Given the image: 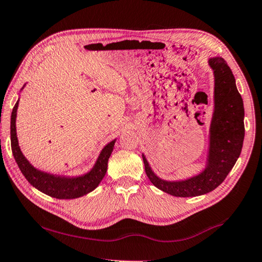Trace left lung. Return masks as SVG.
<instances>
[{"mask_svg": "<svg viewBox=\"0 0 262 262\" xmlns=\"http://www.w3.org/2000/svg\"><path fill=\"white\" fill-rule=\"evenodd\" d=\"M212 70L213 112L209 127V146L204 168L184 180L169 181L157 176L142 154L146 173L151 183L175 197H196L213 191L234 167L243 149L245 136L244 102L230 66L222 57L207 59Z\"/></svg>", "mask_w": 262, "mask_h": 262, "instance_id": "8db88e82", "label": "left lung"}]
</instances>
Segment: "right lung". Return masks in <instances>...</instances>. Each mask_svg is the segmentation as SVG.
<instances>
[{
	"label": "right lung",
	"instance_id": "add662e5",
	"mask_svg": "<svg viewBox=\"0 0 262 262\" xmlns=\"http://www.w3.org/2000/svg\"><path fill=\"white\" fill-rule=\"evenodd\" d=\"M24 86L20 89V91L24 89ZM18 102L19 98L17 102L15 103L10 119L11 150L20 172L27 178L29 183L37 190H39L40 192L58 199L79 198L90 193L95 188H98V185L100 184V182L107 172L108 159L114 149L116 139L112 140L111 142L107 143L101 149L93 167L87 172L82 173V175L66 176L43 171V170H39L34 167L27 157L23 155L22 150H20L17 139V132H16V118H17Z\"/></svg>",
	"mask_w": 262,
	"mask_h": 262
}]
</instances>
